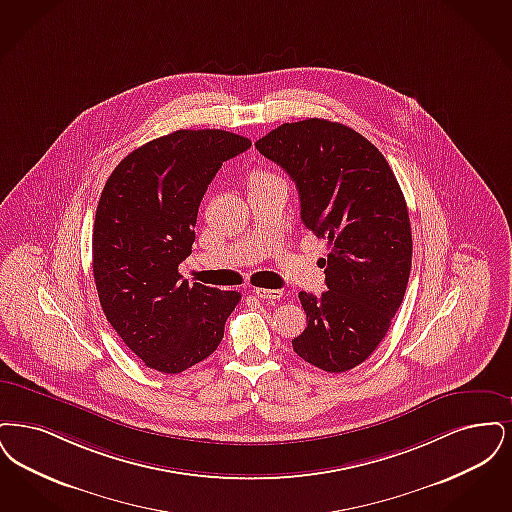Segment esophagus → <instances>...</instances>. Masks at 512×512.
Listing matches in <instances>:
<instances>
[{"label":"esophagus","mask_w":512,"mask_h":512,"mask_svg":"<svg viewBox=\"0 0 512 512\" xmlns=\"http://www.w3.org/2000/svg\"><path fill=\"white\" fill-rule=\"evenodd\" d=\"M254 294H256L260 300H267V302L283 298V290L279 289H254Z\"/></svg>","instance_id":"esophagus-1"}]
</instances>
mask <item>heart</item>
Returning a JSON list of instances; mask_svg holds the SVG:
<instances>
[{"label": "heart", "instance_id": "obj_1", "mask_svg": "<svg viewBox=\"0 0 512 512\" xmlns=\"http://www.w3.org/2000/svg\"><path fill=\"white\" fill-rule=\"evenodd\" d=\"M267 179H275L271 174H267V172H254L252 174V178L250 181H267Z\"/></svg>", "mask_w": 512, "mask_h": 512}]
</instances>
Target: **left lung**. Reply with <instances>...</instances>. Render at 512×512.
<instances>
[{
	"label": "left lung",
	"mask_w": 512,
	"mask_h": 512,
	"mask_svg": "<svg viewBox=\"0 0 512 512\" xmlns=\"http://www.w3.org/2000/svg\"><path fill=\"white\" fill-rule=\"evenodd\" d=\"M256 149L296 183L300 216L327 239V289L300 292L308 317L292 348L327 373L363 363L400 310L411 271V223L400 183L377 147L321 118L281 124Z\"/></svg>",
	"instance_id": "1"
}]
</instances>
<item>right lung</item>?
Segmentation results:
<instances>
[{
  "label": "right lung",
  "instance_id": "1",
  "mask_svg": "<svg viewBox=\"0 0 512 512\" xmlns=\"http://www.w3.org/2000/svg\"><path fill=\"white\" fill-rule=\"evenodd\" d=\"M250 145L223 130H178L132 151L105 183L93 225L95 287L112 329L155 371L176 375L210 356L241 300L235 290L189 285L178 267L210 181Z\"/></svg>",
  "mask_w": 512,
  "mask_h": 512
}]
</instances>
